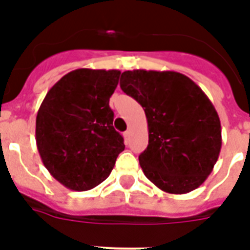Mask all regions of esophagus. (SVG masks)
I'll use <instances>...</instances> for the list:
<instances>
[{
    "mask_svg": "<svg viewBox=\"0 0 250 250\" xmlns=\"http://www.w3.org/2000/svg\"><path fill=\"white\" fill-rule=\"evenodd\" d=\"M129 136H131V131H129V129H127L125 132H123V138H125V142H128Z\"/></svg>",
    "mask_w": 250,
    "mask_h": 250,
    "instance_id": "esophagus-1",
    "label": "esophagus"
}]
</instances>
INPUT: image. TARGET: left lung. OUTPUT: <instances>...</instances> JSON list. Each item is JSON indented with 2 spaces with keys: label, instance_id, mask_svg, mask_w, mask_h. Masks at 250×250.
Returning <instances> with one entry per match:
<instances>
[{
  "label": "left lung",
  "instance_id": "1",
  "mask_svg": "<svg viewBox=\"0 0 250 250\" xmlns=\"http://www.w3.org/2000/svg\"><path fill=\"white\" fill-rule=\"evenodd\" d=\"M121 87L146 111L149 140L139 161L146 178L169 194L199 188L222 148L220 119L208 97L173 70H125Z\"/></svg>",
  "mask_w": 250,
  "mask_h": 250
}]
</instances>
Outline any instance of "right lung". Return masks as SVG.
Here are the masks:
<instances>
[{
  "instance_id": "add662e5",
  "label": "right lung",
  "mask_w": 250,
  "mask_h": 250,
  "mask_svg": "<svg viewBox=\"0 0 250 250\" xmlns=\"http://www.w3.org/2000/svg\"><path fill=\"white\" fill-rule=\"evenodd\" d=\"M121 70L81 68L53 85L36 115V146L51 176L86 191L111 173L125 143L115 131L108 101Z\"/></svg>"
}]
</instances>
